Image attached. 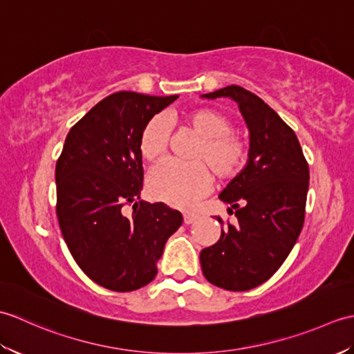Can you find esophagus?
Returning <instances> with one entry per match:
<instances>
[{"label":"esophagus","instance_id":"esophagus-1","mask_svg":"<svg viewBox=\"0 0 354 354\" xmlns=\"http://www.w3.org/2000/svg\"><path fill=\"white\" fill-rule=\"evenodd\" d=\"M198 219V214H193V213H184V223H187V225H190V223H193L194 221Z\"/></svg>","mask_w":354,"mask_h":354}]
</instances>
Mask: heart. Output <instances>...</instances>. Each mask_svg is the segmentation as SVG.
Listing matches in <instances>:
<instances>
[{
	"mask_svg": "<svg viewBox=\"0 0 354 354\" xmlns=\"http://www.w3.org/2000/svg\"><path fill=\"white\" fill-rule=\"evenodd\" d=\"M183 122L201 137L194 158L205 161L217 176L227 179L243 167L246 142L231 132V120L212 108L194 109ZM170 124L162 115L150 118L140 137V152L147 161H155L167 152ZM213 176L202 162L185 164L164 160L150 170L147 189L150 196L175 208H192L212 190Z\"/></svg>",
	"mask_w": 354,
	"mask_h": 354,
	"instance_id": "heart-1",
	"label": "heart"
}]
</instances>
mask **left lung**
<instances>
[{
    "label": "left lung",
    "mask_w": 354,
    "mask_h": 354,
    "mask_svg": "<svg viewBox=\"0 0 354 354\" xmlns=\"http://www.w3.org/2000/svg\"><path fill=\"white\" fill-rule=\"evenodd\" d=\"M201 97L234 100L250 131L246 165L219 194L239 223H228L217 243L201 251L202 272L217 288L250 290L269 280L297 243L309 164L295 132L260 97L237 85Z\"/></svg>",
    "instance_id": "left-lung-1"
}]
</instances>
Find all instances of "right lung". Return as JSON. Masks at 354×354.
<instances>
[{"label": "right lung", "instance_id": "obj_1", "mask_svg": "<svg viewBox=\"0 0 354 354\" xmlns=\"http://www.w3.org/2000/svg\"><path fill=\"white\" fill-rule=\"evenodd\" d=\"M178 95H108L74 124L56 162V214L79 268L97 284L131 292L155 278L167 239L183 214L140 201V137ZM133 205L131 215L126 206Z\"/></svg>", "mask_w": 354, "mask_h": 354}]
</instances>
